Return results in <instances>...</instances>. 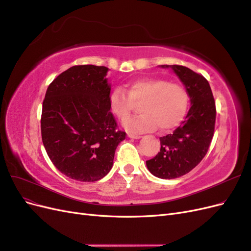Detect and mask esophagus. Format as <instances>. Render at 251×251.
Instances as JSON below:
<instances>
[{
  "label": "esophagus",
  "instance_id": "obj_1",
  "mask_svg": "<svg viewBox=\"0 0 251 251\" xmlns=\"http://www.w3.org/2000/svg\"><path fill=\"white\" fill-rule=\"evenodd\" d=\"M127 137L130 138H133V139H139L141 136L140 135H137V134H132V133H128L127 134Z\"/></svg>",
  "mask_w": 251,
  "mask_h": 251
}]
</instances>
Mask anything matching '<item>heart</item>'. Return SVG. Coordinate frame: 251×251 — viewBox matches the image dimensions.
<instances>
[{
	"instance_id": "heart-1",
	"label": "heart",
	"mask_w": 251,
	"mask_h": 251,
	"mask_svg": "<svg viewBox=\"0 0 251 251\" xmlns=\"http://www.w3.org/2000/svg\"><path fill=\"white\" fill-rule=\"evenodd\" d=\"M139 102L143 113L124 121L128 132H147L156 126L160 131H169L184 119L189 95L182 83L156 77L131 82L127 93L124 89L116 88L109 96L112 112L121 120L129 115L134 103Z\"/></svg>"
}]
</instances>
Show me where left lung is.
Masks as SVG:
<instances>
[{"label":"left lung","instance_id":"1","mask_svg":"<svg viewBox=\"0 0 251 251\" xmlns=\"http://www.w3.org/2000/svg\"><path fill=\"white\" fill-rule=\"evenodd\" d=\"M162 67L172 68L183 82L192 107L176 130L160 137V151L147 161V166L158 178L175 179L191 172L206 155L215 132L216 102L203 75L184 66Z\"/></svg>","mask_w":251,"mask_h":251}]
</instances>
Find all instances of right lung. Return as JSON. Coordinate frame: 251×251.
I'll return each mask as SVG.
<instances>
[{"label": "right lung", "instance_id": "1", "mask_svg": "<svg viewBox=\"0 0 251 251\" xmlns=\"http://www.w3.org/2000/svg\"><path fill=\"white\" fill-rule=\"evenodd\" d=\"M108 68L78 65L53 80L43 101L42 140L55 168L81 182L103 178L126 132L110 111Z\"/></svg>", "mask_w": 251, "mask_h": 251}]
</instances>
